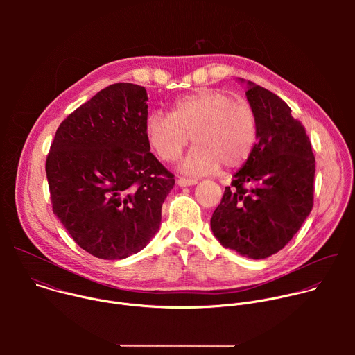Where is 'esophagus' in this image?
<instances>
[{"label": "esophagus", "instance_id": "obj_1", "mask_svg": "<svg viewBox=\"0 0 355 355\" xmlns=\"http://www.w3.org/2000/svg\"><path fill=\"white\" fill-rule=\"evenodd\" d=\"M196 182H198V180H195V178H185V177H181L177 181V184L180 187H191V185H195Z\"/></svg>", "mask_w": 355, "mask_h": 355}]
</instances>
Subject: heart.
Returning a JSON list of instances; mask_svg holds the SVG:
<instances>
[{"mask_svg":"<svg viewBox=\"0 0 355 355\" xmlns=\"http://www.w3.org/2000/svg\"><path fill=\"white\" fill-rule=\"evenodd\" d=\"M146 137L166 163L175 162L188 146L196 143L181 164L185 173L207 174L223 164H244L259 140L257 115L248 104L234 101L219 89H199L178 98L171 114L151 112L144 123Z\"/></svg>","mask_w":355,"mask_h":355,"instance_id":"1","label":"heart"}]
</instances>
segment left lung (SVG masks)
I'll list each match as a JSON object with an SVG mask.
<instances>
[{
	"label": "left lung",
	"mask_w": 355,
	"mask_h": 355,
	"mask_svg": "<svg viewBox=\"0 0 355 355\" xmlns=\"http://www.w3.org/2000/svg\"><path fill=\"white\" fill-rule=\"evenodd\" d=\"M245 96L257 115L259 141L225 188L211 227L223 247L261 260L284 248L309 216L315 156L305 128L278 95L247 81Z\"/></svg>",
	"instance_id": "obj_1"
}]
</instances>
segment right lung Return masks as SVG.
Returning a JSON list of instances; mask_svg holds the SVG:
<instances>
[{
    "label": "right lung",
    "mask_w": 355,
    "mask_h": 355,
    "mask_svg": "<svg viewBox=\"0 0 355 355\" xmlns=\"http://www.w3.org/2000/svg\"><path fill=\"white\" fill-rule=\"evenodd\" d=\"M144 87L118 83L59 126L46 160L55 215L73 240L103 260L143 250L160 229L174 175L150 153Z\"/></svg>",
    "instance_id": "right-lung-1"
}]
</instances>
